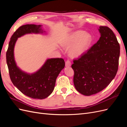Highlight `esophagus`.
Masks as SVG:
<instances>
[{
    "mask_svg": "<svg viewBox=\"0 0 127 127\" xmlns=\"http://www.w3.org/2000/svg\"><path fill=\"white\" fill-rule=\"evenodd\" d=\"M65 64H66V67H70L71 66V62L69 60H67L66 63H65Z\"/></svg>",
    "mask_w": 127,
    "mask_h": 127,
    "instance_id": "esophagus-1",
    "label": "esophagus"
}]
</instances>
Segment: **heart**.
<instances>
[{"instance_id": "1", "label": "heart", "mask_w": 127, "mask_h": 127, "mask_svg": "<svg viewBox=\"0 0 127 127\" xmlns=\"http://www.w3.org/2000/svg\"><path fill=\"white\" fill-rule=\"evenodd\" d=\"M92 42V37L90 34L78 30L69 35L63 43V46L65 48H68L76 43L70 48L69 53L72 57H77L87 50Z\"/></svg>"}]
</instances>
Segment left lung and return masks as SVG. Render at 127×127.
<instances>
[{
	"label": "left lung",
	"instance_id": "left-lung-1",
	"mask_svg": "<svg viewBox=\"0 0 127 127\" xmlns=\"http://www.w3.org/2000/svg\"><path fill=\"white\" fill-rule=\"evenodd\" d=\"M101 37L88 50L74 59V84L80 93L90 96L109 85L118 69L120 45L113 32L105 26H99Z\"/></svg>",
	"mask_w": 127,
	"mask_h": 127
}]
</instances>
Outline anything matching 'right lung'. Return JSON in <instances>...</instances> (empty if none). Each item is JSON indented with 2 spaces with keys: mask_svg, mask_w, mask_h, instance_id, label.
Instances as JSON below:
<instances>
[{
  "mask_svg": "<svg viewBox=\"0 0 127 127\" xmlns=\"http://www.w3.org/2000/svg\"><path fill=\"white\" fill-rule=\"evenodd\" d=\"M40 28V25L34 24L20 26L11 36L6 52V62L11 81L23 94L35 99H44L52 93L57 77L65 65L62 58L49 59L41 69L32 74L24 72L16 66L14 49L18 37L25 34L42 33Z\"/></svg>",
  "mask_w": 127,
  "mask_h": 127,
  "instance_id": "add662e5",
  "label": "right lung"
}]
</instances>
